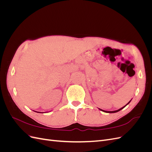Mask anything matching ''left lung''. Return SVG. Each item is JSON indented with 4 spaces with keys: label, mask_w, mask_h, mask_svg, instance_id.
<instances>
[{
    "label": "left lung",
    "mask_w": 152,
    "mask_h": 152,
    "mask_svg": "<svg viewBox=\"0 0 152 152\" xmlns=\"http://www.w3.org/2000/svg\"><path fill=\"white\" fill-rule=\"evenodd\" d=\"M132 99H131V101ZM131 101H130V102H129L127 104H126V105H125V106H124V107H122L121 108H120V109H118V110H115V111H105V110H102V109H100V108H99V110H101V111H102V112H105V113H116V112H119V111H120V110H121L122 109H123L124 107H126V106L129 104V103L130 102H131Z\"/></svg>",
    "instance_id": "left-lung-1"
}]
</instances>
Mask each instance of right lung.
Here are the masks:
<instances>
[{"instance_id":"1","label":"right lung","mask_w":152,"mask_h":152,"mask_svg":"<svg viewBox=\"0 0 152 152\" xmlns=\"http://www.w3.org/2000/svg\"><path fill=\"white\" fill-rule=\"evenodd\" d=\"M34 112H35V111H34ZM38 113H42V112H38Z\"/></svg>"}]
</instances>
